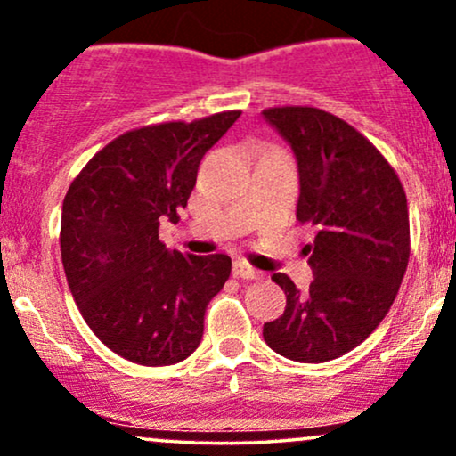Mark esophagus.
I'll use <instances>...</instances> for the list:
<instances>
[{
	"instance_id": "34e87169",
	"label": "esophagus",
	"mask_w": 456,
	"mask_h": 456,
	"mask_svg": "<svg viewBox=\"0 0 456 456\" xmlns=\"http://www.w3.org/2000/svg\"><path fill=\"white\" fill-rule=\"evenodd\" d=\"M233 276H235V279H246V281L264 279V274H261L259 270H255L250 264H246L244 259L233 261Z\"/></svg>"
}]
</instances>
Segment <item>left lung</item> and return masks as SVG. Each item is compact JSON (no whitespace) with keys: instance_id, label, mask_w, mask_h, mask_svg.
<instances>
[{"instance_id":"left-lung-1","label":"left lung","mask_w":456,"mask_h":456,"mask_svg":"<svg viewBox=\"0 0 456 456\" xmlns=\"http://www.w3.org/2000/svg\"><path fill=\"white\" fill-rule=\"evenodd\" d=\"M294 150L300 175L296 218L315 227L306 244V294L274 274L285 313L264 323L268 347L319 364L352 352L388 315L410 261V212L399 175L379 150L337 115L315 107L265 109Z\"/></svg>"}]
</instances>
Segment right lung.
<instances>
[{
    "instance_id": "add662e5",
    "label": "right lung",
    "mask_w": 456,
    "mask_h": 456,
    "mask_svg": "<svg viewBox=\"0 0 456 456\" xmlns=\"http://www.w3.org/2000/svg\"><path fill=\"white\" fill-rule=\"evenodd\" d=\"M240 111L124 133L68 188L61 264L78 311L111 352L143 366L186 360L210 300L232 274L227 255H182L159 240L177 223L206 151Z\"/></svg>"
}]
</instances>
